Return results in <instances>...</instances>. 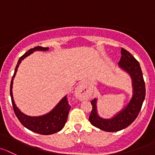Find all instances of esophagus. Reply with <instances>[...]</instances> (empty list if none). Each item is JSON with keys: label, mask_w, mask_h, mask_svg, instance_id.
<instances>
[{"label": "esophagus", "mask_w": 155, "mask_h": 155, "mask_svg": "<svg viewBox=\"0 0 155 155\" xmlns=\"http://www.w3.org/2000/svg\"><path fill=\"white\" fill-rule=\"evenodd\" d=\"M76 92L78 94V98L80 100H85V99H88V91L85 89L83 85H79L77 88H76Z\"/></svg>", "instance_id": "obj_1"}]
</instances>
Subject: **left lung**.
Returning <instances> with one entry per match:
<instances>
[{"label":"left lung","instance_id":"left-lung-1","mask_svg":"<svg viewBox=\"0 0 155 155\" xmlns=\"http://www.w3.org/2000/svg\"><path fill=\"white\" fill-rule=\"evenodd\" d=\"M121 55L118 67L128 73L131 79L132 95L129 102L109 118H102L98 113L97 98L91 102L92 110L89 115V121L93 126L108 132L120 131L129 126L138 116L145 97V85L139 63L125 49H121Z\"/></svg>","mask_w":155,"mask_h":155}]
</instances>
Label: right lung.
<instances>
[{
    "label": "right lung",
    "instance_id": "add662e5",
    "mask_svg": "<svg viewBox=\"0 0 155 155\" xmlns=\"http://www.w3.org/2000/svg\"><path fill=\"white\" fill-rule=\"evenodd\" d=\"M48 47H36L34 48L30 49L27 53H24L17 62L15 70H14V74L13 76L12 79H11V89H11L10 93H11V102H12L14 113H15L16 116L17 117L19 121H21V123L27 129L37 133V134H44V135H48V134H52L58 132V131L63 129V128L64 127L65 124L67 121L68 115H69V112L71 108L69 104L68 103L66 95L64 97L62 98V99L58 102L57 105L48 113L39 115V116H30V115L24 114L17 108L14 100L12 89L14 79L15 77L16 73H17V69H18L22 60H24L26 57L30 56L31 53L35 51H48Z\"/></svg>",
    "mask_w": 155,
    "mask_h": 155
}]
</instances>
